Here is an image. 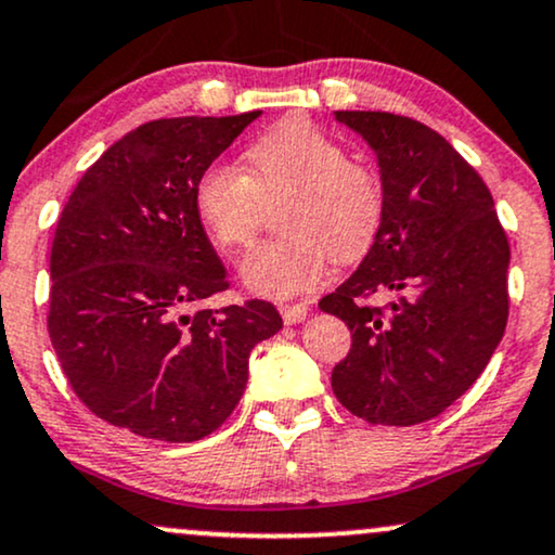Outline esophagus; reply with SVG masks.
<instances>
[{
	"label": "esophagus",
	"mask_w": 555,
	"mask_h": 555,
	"mask_svg": "<svg viewBox=\"0 0 555 555\" xmlns=\"http://www.w3.org/2000/svg\"><path fill=\"white\" fill-rule=\"evenodd\" d=\"M279 312H282L286 325H297V322L307 318L310 307H307L305 301H299V305H282V307H279Z\"/></svg>",
	"instance_id": "34e87169"
}]
</instances>
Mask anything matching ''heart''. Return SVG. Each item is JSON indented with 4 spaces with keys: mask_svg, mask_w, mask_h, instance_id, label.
Wrapping results in <instances>:
<instances>
[{
    "mask_svg": "<svg viewBox=\"0 0 555 555\" xmlns=\"http://www.w3.org/2000/svg\"><path fill=\"white\" fill-rule=\"evenodd\" d=\"M248 173L209 164L194 186V207L220 248L254 243L266 205L284 199V235L245 256L241 273L256 294L297 297L325 282L333 258L366 254L384 220V186L374 168L348 158L333 135L301 117L284 120L245 153Z\"/></svg>",
    "mask_w": 555,
    "mask_h": 555,
    "instance_id": "obj_1",
    "label": "heart"
}]
</instances>
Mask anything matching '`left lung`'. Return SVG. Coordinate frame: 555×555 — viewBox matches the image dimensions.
<instances>
[{
	"label": "left lung",
	"mask_w": 555,
	"mask_h": 555,
	"mask_svg": "<svg viewBox=\"0 0 555 555\" xmlns=\"http://www.w3.org/2000/svg\"><path fill=\"white\" fill-rule=\"evenodd\" d=\"M335 120L376 153L384 220L353 276L320 299L350 330L333 391L371 425H417L464 395L500 346L507 233L474 166L427 125L348 109Z\"/></svg>",
	"instance_id": "1"
}]
</instances>
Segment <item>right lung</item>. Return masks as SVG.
<instances>
[{"label":"right lung","instance_id":"right-lung-1","mask_svg":"<svg viewBox=\"0 0 555 555\" xmlns=\"http://www.w3.org/2000/svg\"><path fill=\"white\" fill-rule=\"evenodd\" d=\"M258 115L140 125L63 207L48 335L76 397L109 425L205 438L241 402L250 350L282 330L263 299L202 307L230 282L196 215V179Z\"/></svg>","mask_w":555,"mask_h":555}]
</instances>
